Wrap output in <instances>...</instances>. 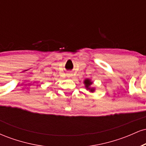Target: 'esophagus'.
Listing matches in <instances>:
<instances>
[{
  "label": "esophagus",
  "mask_w": 146,
  "mask_h": 146,
  "mask_svg": "<svg viewBox=\"0 0 146 146\" xmlns=\"http://www.w3.org/2000/svg\"><path fill=\"white\" fill-rule=\"evenodd\" d=\"M72 76V74H71V73H68L67 74V77H68V78H69V77H71Z\"/></svg>",
  "instance_id": "1"
}]
</instances>
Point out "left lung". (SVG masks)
<instances>
[{
  "instance_id": "left-lung-1",
  "label": "left lung",
  "mask_w": 146,
  "mask_h": 146,
  "mask_svg": "<svg viewBox=\"0 0 146 146\" xmlns=\"http://www.w3.org/2000/svg\"><path fill=\"white\" fill-rule=\"evenodd\" d=\"M93 82L91 81L90 79L86 78L84 80V84L85 88L87 90H89L90 93H94L95 91V87H91V85L93 84Z\"/></svg>"
}]
</instances>
